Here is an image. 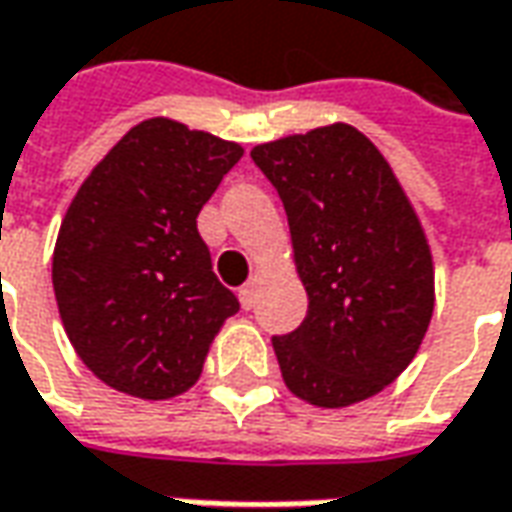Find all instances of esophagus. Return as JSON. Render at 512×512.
Instances as JSON below:
<instances>
[{"label":"esophagus","instance_id":"esophagus-1","mask_svg":"<svg viewBox=\"0 0 512 512\" xmlns=\"http://www.w3.org/2000/svg\"><path fill=\"white\" fill-rule=\"evenodd\" d=\"M256 296H259V279L253 276V279L239 290V301H242V307H245V310H253V307H256Z\"/></svg>","mask_w":512,"mask_h":512}]
</instances>
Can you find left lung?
Returning <instances> with one entry per match:
<instances>
[{"label": "left lung", "instance_id": "left-lung-1", "mask_svg": "<svg viewBox=\"0 0 512 512\" xmlns=\"http://www.w3.org/2000/svg\"><path fill=\"white\" fill-rule=\"evenodd\" d=\"M250 157L284 202L310 298L301 327L273 338L287 389L321 408L383 392L434 312L431 248L392 166L349 123L262 143Z\"/></svg>", "mask_w": 512, "mask_h": 512}]
</instances>
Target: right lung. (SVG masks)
I'll return each mask as SVG.
<instances>
[{"mask_svg":"<svg viewBox=\"0 0 512 512\" xmlns=\"http://www.w3.org/2000/svg\"><path fill=\"white\" fill-rule=\"evenodd\" d=\"M242 146L168 118L132 126L92 168L53 253L58 315L78 358L140 400L188 392L239 301L211 270L197 216Z\"/></svg>","mask_w":512,"mask_h":512,"instance_id":"add662e5","label":"right lung"}]
</instances>
